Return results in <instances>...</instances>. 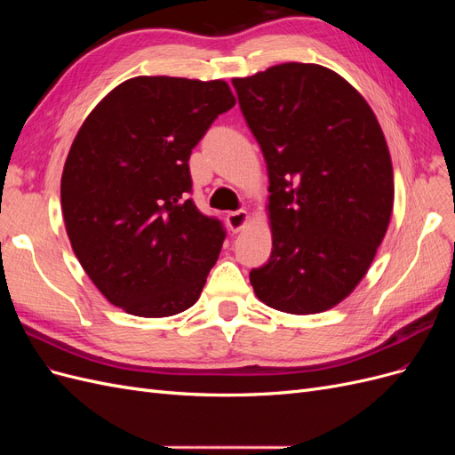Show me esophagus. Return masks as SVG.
I'll list each match as a JSON object with an SVG mask.
<instances>
[{
	"label": "esophagus",
	"mask_w": 455,
	"mask_h": 455,
	"mask_svg": "<svg viewBox=\"0 0 455 455\" xmlns=\"http://www.w3.org/2000/svg\"><path fill=\"white\" fill-rule=\"evenodd\" d=\"M246 222H249V214H246V211H235V212H229V214L226 216V224H228V228H229L233 233L241 231Z\"/></svg>",
	"instance_id": "obj_1"
}]
</instances>
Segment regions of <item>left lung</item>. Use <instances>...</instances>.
Wrapping results in <instances>:
<instances>
[{
  "label": "left lung",
  "instance_id": "left-lung-1",
  "mask_svg": "<svg viewBox=\"0 0 455 455\" xmlns=\"http://www.w3.org/2000/svg\"><path fill=\"white\" fill-rule=\"evenodd\" d=\"M269 176L273 249L251 271L266 306L321 313L349 296L393 211V164L379 123L346 79L286 62L233 79Z\"/></svg>",
  "mask_w": 455,
  "mask_h": 455
}]
</instances>
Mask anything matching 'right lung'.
Masks as SVG:
<instances>
[{
  "instance_id": "1",
  "label": "right lung",
  "mask_w": 455,
  "mask_h": 455,
  "mask_svg": "<svg viewBox=\"0 0 455 455\" xmlns=\"http://www.w3.org/2000/svg\"><path fill=\"white\" fill-rule=\"evenodd\" d=\"M235 106L226 81L132 77L81 125L60 203L72 249L109 304L171 316L196 304L226 228L189 199V156Z\"/></svg>"
}]
</instances>
